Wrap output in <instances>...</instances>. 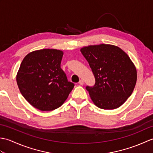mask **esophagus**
I'll return each instance as SVG.
<instances>
[{
    "instance_id": "obj_1",
    "label": "esophagus",
    "mask_w": 153,
    "mask_h": 153,
    "mask_svg": "<svg viewBox=\"0 0 153 153\" xmlns=\"http://www.w3.org/2000/svg\"><path fill=\"white\" fill-rule=\"evenodd\" d=\"M79 85H83V84H84L83 80V79H80V80H79Z\"/></svg>"
}]
</instances>
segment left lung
<instances>
[{
  "instance_id": "8db88e82",
  "label": "left lung",
  "mask_w": 153,
  "mask_h": 153,
  "mask_svg": "<svg viewBox=\"0 0 153 153\" xmlns=\"http://www.w3.org/2000/svg\"><path fill=\"white\" fill-rule=\"evenodd\" d=\"M80 51L95 78V85L86 87L93 103L105 110L122 106L137 82V70L130 58L120 47L108 44L89 45Z\"/></svg>"
}]
</instances>
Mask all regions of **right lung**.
Listing matches in <instances>:
<instances>
[{"instance_id":"add662e5","label":"right lung","mask_w":153,"mask_h":153,"mask_svg":"<svg viewBox=\"0 0 153 153\" xmlns=\"http://www.w3.org/2000/svg\"><path fill=\"white\" fill-rule=\"evenodd\" d=\"M63 54V51L53 48L31 52L23 59L16 75L23 97L41 111L62 105L74 87L60 68Z\"/></svg>"}]
</instances>
